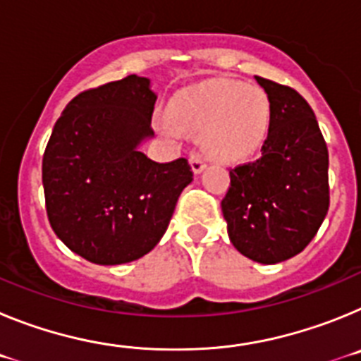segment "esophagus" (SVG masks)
<instances>
[{
  "label": "esophagus",
  "mask_w": 361,
  "mask_h": 361,
  "mask_svg": "<svg viewBox=\"0 0 361 361\" xmlns=\"http://www.w3.org/2000/svg\"><path fill=\"white\" fill-rule=\"evenodd\" d=\"M190 164H191V168H193V171H195V173H200V171L206 168V161H204L202 155H199V153H191Z\"/></svg>",
  "instance_id": "1"
}]
</instances>
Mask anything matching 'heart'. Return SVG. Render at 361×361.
<instances>
[{"label":"heart","mask_w":361,"mask_h":361,"mask_svg":"<svg viewBox=\"0 0 361 361\" xmlns=\"http://www.w3.org/2000/svg\"><path fill=\"white\" fill-rule=\"evenodd\" d=\"M170 117L200 133L208 155L220 161L245 157L266 137L269 103L262 90L233 81H212L177 95Z\"/></svg>","instance_id":"heart-1"}]
</instances>
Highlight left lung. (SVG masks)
<instances>
[{
    "instance_id": "8db88e82",
    "label": "left lung",
    "mask_w": 361,
    "mask_h": 361,
    "mask_svg": "<svg viewBox=\"0 0 361 361\" xmlns=\"http://www.w3.org/2000/svg\"><path fill=\"white\" fill-rule=\"evenodd\" d=\"M269 99V130L257 161L229 168L222 199L231 244L276 264L312 240L329 209V152L311 106L288 85L258 78Z\"/></svg>"
}]
</instances>
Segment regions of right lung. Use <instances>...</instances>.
<instances>
[{
	"label": "right lung",
	"mask_w": 361,
	"mask_h": 361,
	"mask_svg": "<svg viewBox=\"0 0 361 361\" xmlns=\"http://www.w3.org/2000/svg\"><path fill=\"white\" fill-rule=\"evenodd\" d=\"M157 95L128 75L88 88L66 104L43 153L47 215L66 247L101 266L152 251L193 180L188 159L155 162L139 152L153 135Z\"/></svg>",
	"instance_id": "1"
}]
</instances>
